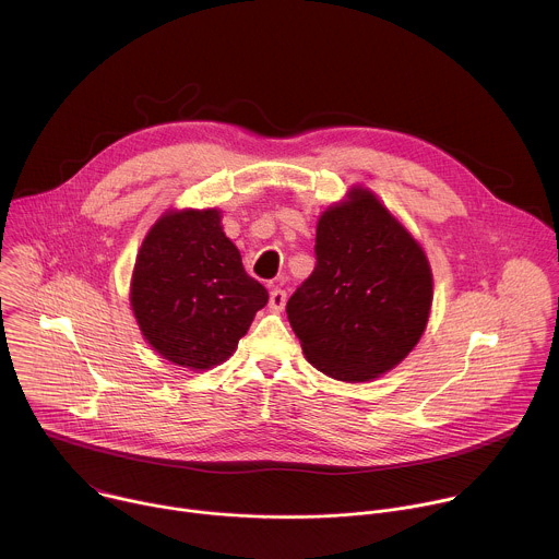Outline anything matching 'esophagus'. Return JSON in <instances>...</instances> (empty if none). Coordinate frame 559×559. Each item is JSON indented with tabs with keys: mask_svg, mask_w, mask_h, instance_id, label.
Returning a JSON list of instances; mask_svg holds the SVG:
<instances>
[{
	"mask_svg": "<svg viewBox=\"0 0 559 559\" xmlns=\"http://www.w3.org/2000/svg\"><path fill=\"white\" fill-rule=\"evenodd\" d=\"M284 306H286V290H282L280 286H273L271 297H269V308L273 312H280V310H284Z\"/></svg>",
	"mask_w": 559,
	"mask_h": 559,
	"instance_id": "obj_1",
	"label": "esophagus"
}]
</instances>
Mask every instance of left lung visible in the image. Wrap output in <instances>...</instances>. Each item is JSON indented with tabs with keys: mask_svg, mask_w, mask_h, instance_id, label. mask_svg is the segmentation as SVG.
I'll return each mask as SVG.
<instances>
[{
	"mask_svg": "<svg viewBox=\"0 0 559 559\" xmlns=\"http://www.w3.org/2000/svg\"><path fill=\"white\" fill-rule=\"evenodd\" d=\"M314 255L286 304L306 358L345 382L393 369L417 345L432 304L421 247L371 192L352 190L319 218Z\"/></svg>",
	"mask_w": 559,
	"mask_h": 559,
	"instance_id": "obj_1",
	"label": "left lung"
}]
</instances>
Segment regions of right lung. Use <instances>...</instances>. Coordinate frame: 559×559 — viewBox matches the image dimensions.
Instances as JSON below:
<instances>
[{"instance_id": "obj_1", "label": "right lung", "mask_w": 559, "mask_h": 559, "mask_svg": "<svg viewBox=\"0 0 559 559\" xmlns=\"http://www.w3.org/2000/svg\"><path fill=\"white\" fill-rule=\"evenodd\" d=\"M266 301L216 210L168 212L142 242L131 306L146 341L175 365L227 360Z\"/></svg>"}]
</instances>
